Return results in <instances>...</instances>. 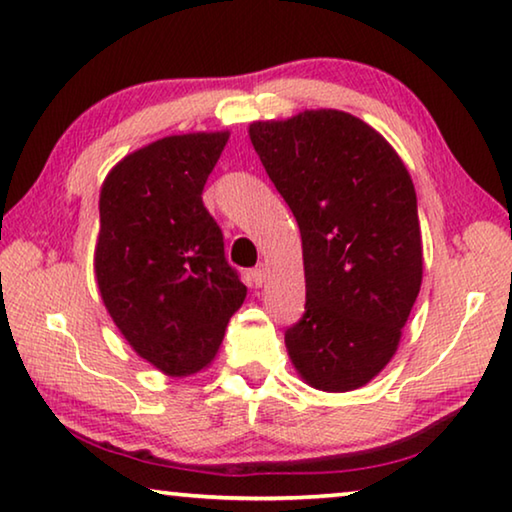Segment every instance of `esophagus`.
Masks as SVG:
<instances>
[{
  "instance_id": "34e87169",
  "label": "esophagus",
  "mask_w": 512,
  "mask_h": 512,
  "mask_svg": "<svg viewBox=\"0 0 512 512\" xmlns=\"http://www.w3.org/2000/svg\"><path fill=\"white\" fill-rule=\"evenodd\" d=\"M265 276H267V267L265 265H258V267H254V270H251V279H254V283L258 288L263 286L265 283Z\"/></svg>"
}]
</instances>
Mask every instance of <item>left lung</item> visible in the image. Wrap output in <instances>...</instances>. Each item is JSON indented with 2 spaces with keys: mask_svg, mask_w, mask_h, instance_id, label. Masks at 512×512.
I'll return each mask as SVG.
<instances>
[{
  "mask_svg": "<svg viewBox=\"0 0 512 512\" xmlns=\"http://www.w3.org/2000/svg\"><path fill=\"white\" fill-rule=\"evenodd\" d=\"M299 224L306 311L286 331L301 379L324 392L370 383L395 356L422 286L413 179L395 149L333 108L249 124Z\"/></svg>",
  "mask_w": 512,
  "mask_h": 512,
  "instance_id": "left-lung-1",
  "label": "left lung"
}]
</instances>
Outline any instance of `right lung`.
Instances as JSON below:
<instances>
[{
    "mask_svg": "<svg viewBox=\"0 0 512 512\" xmlns=\"http://www.w3.org/2000/svg\"><path fill=\"white\" fill-rule=\"evenodd\" d=\"M229 131L167 136L124 156L99 192L95 276L140 358L167 376L211 365L247 297L201 192Z\"/></svg>",
    "mask_w": 512,
    "mask_h": 512,
    "instance_id": "1",
    "label": "right lung"
}]
</instances>
